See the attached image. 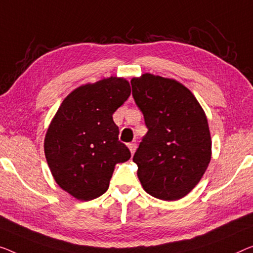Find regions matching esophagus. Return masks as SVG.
Segmentation results:
<instances>
[{
    "label": "esophagus",
    "instance_id": "esophagus-1",
    "mask_svg": "<svg viewBox=\"0 0 253 253\" xmlns=\"http://www.w3.org/2000/svg\"><path fill=\"white\" fill-rule=\"evenodd\" d=\"M128 149H129L130 153L133 154L135 152V150H136V143L135 142H131V143H128Z\"/></svg>",
    "mask_w": 253,
    "mask_h": 253
}]
</instances>
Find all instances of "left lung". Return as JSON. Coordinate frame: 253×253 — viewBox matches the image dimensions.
<instances>
[{
    "label": "left lung",
    "mask_w": 253,
    "mask_h": 253,
    "mask_svg": "<svg viewBox=\"0 0 253 253\" xmlns=\"http://www.w3.org/2000/svg\"><path fill=\"white\" fill-rule=\"evenodd\" d=\"M148 133L133 157L146 193L176 201L201 180L211 159L206 112L185 85L145 73L130 81Z\"/></svg>",
    "instance_id": "1"
}]
</instances>
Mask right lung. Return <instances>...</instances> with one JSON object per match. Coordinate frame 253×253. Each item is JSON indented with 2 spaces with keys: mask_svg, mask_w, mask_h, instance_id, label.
Here are the masks:
<instances>
[{
  "mask_svg": "<svg viewBox=\"0 0 253 253\" xmlns=\"http://www.w3.org/2000/svg\"><path fill=\"white\" fill-rule=\"evenodd\" d=\"M130 95L129 82L110 76L68 94L52 118L44 152L56 184L81 201L108 190L117 164L130 158L112 115Z\"/></svg>",
  "mask_w": 253,
  "mask_h": 253,
  "instance_id": "right-lung-1",
  "label": "right lung"
}]
</instances>
